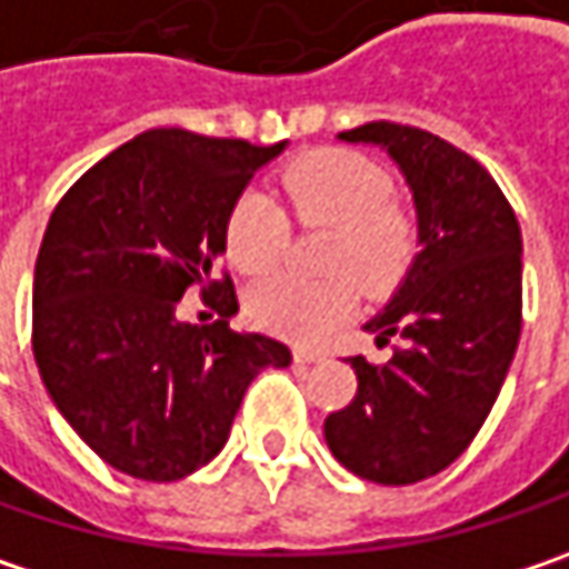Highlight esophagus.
<instances>
[{"label":"esophagus","instance_id":"34e87169","mask_svg":"<svg viewBox=\"0 0 569 569\" xmlns=\"http://www.w3.org/2000/svg\"><path fill=\"white\" fill-rule=\"evenodd\" d=\"M291 356H295V362H305V366H310V362H320V359H323V352H317V349H295Z\"/></svg>","mask_w":569,"mask_h":569}]
</instances>
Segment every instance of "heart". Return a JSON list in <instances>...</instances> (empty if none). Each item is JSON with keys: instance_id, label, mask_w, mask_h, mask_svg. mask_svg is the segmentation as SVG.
<instances>
[{"instance_id": "obj_1", "label": "heart", "mask_w": 569, "mask_h": 569, "mask_svg": "<svg viewBox=\"0 0 569 569\" xmlns=\"http://www.w3.org/2000/svg\"><path fill=\"white\" fill-rule=\"evenodd\" d=\"M281 187L295 220L333 229L327 268L343 271L320 281L298 274L264 278L249 291V317L284 340H320L356 305V281L369 295L388 291L411 264L418 246L415 217L391 200L386 168L346 148H320L291 161ZM291 220L278 200L246 190L226 217V259L242 274H264L284 259Z\"/></svg>"}]
</instances>
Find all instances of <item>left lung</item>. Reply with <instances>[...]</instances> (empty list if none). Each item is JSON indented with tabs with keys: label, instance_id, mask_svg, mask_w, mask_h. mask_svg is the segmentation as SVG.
<instances>
[{
	"label": "left lung",
	"instance_id": "left-lung-1",
	"mask_svg": "<svg viewBox=\"0 0 569 569\" xmlns=\"http://www.w3.org/2000/svg\"><path fill=\"white\" fill-rule=\"evenodd\" d=\"M340 139L395 158L415 193L421 252L366 323L391 356L349 359L359 388L323 437L349 472L411 486L450 467L499 398L521 337V229L492 174L433 132L382 119Z\"/></svg>",
	"mask_w": 569,
	"mask_h": 569
}]
</instances>
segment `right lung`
<instances>
[{"mask_svg":"<svg viewBox=\"0 0 569 569\" xmlns=\"http://www.w3.org/2000/svg\"><path fill=\"white\" fill-rule=\"evenodd\" d=\"M284 142L148 129L61 197L34 264L31 346L41 382L112 469L174 482L220 450L249 382L291 349L239 333L229 274L213 281L226 217ZM197 283L221 320H177Z\"/></svg>","mask_w":569,"mask_h":569,"instance_id":"add662e5","label":"right lung"}]
</instances>
